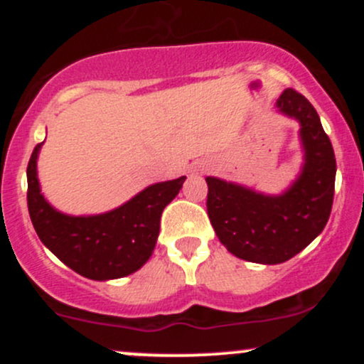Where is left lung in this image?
I'll list each match as a JSON object with an SVG mask.
<instances>
[{"mask_svg":"<svg viewBox=\"0 0 364 364\" xmlns=\"http://www.w3.org/2000/svg\"><path fill=\"white\" fill-rule=\"evenodd\" d=\"M277 107L301 123L306 156L301 176L286 193L265 196L205 178L207 214L220 243L237 258L265 265L289 260L323 231L336 190V154L318 112L294 89L282 92Z\"/></svg>","mask_w":364,"mask_h":364,"instance_id":"1","label":"left lung"}]
</instances>
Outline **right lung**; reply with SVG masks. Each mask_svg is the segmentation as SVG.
<instances>
[{
	"instance_id": "obj_1",
	"label": "right lung",
	"mask_w": 364,
	"mask_h": 364,
	"mask_svg": "<svg viewBox=\"0 0 364 364\" xmlns=\"http://www.w3.org/2000/svg\"><path fill=\"white\" fill-rule=\"evenodd\" d=\"M39 149L37 144L27 166V205L39 240L87 279L107 281L139 270L154 252L162 210L186 176L145 188L107 214L72 217L54 210L41 195L36 169Z\"/></svg>"
}]
</instances>
